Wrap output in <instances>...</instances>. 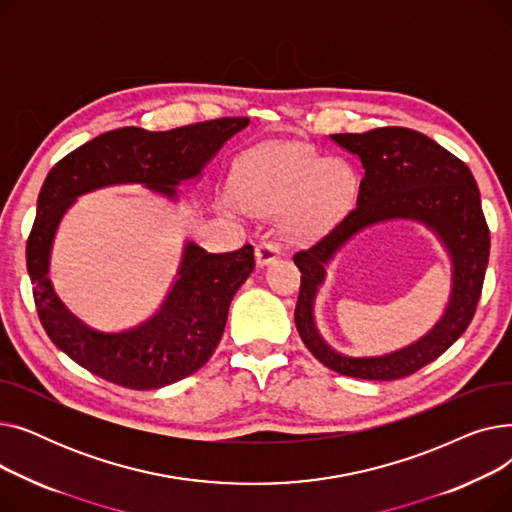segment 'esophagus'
I'll return each instance as SVG.
<instances>
[{
    "label": "esophagus",
    "mask_w": 512,
    "mask_h": 512,
    "mask_svg": "<svg viewBox=\"0 0 512 512\" xmlns=\"http://www.w3.org/2000/svg\"><path fill=\"white\" fill-rule=\"evenodd\" d=\"M280 253H282V247H280V242L278 240H274V238H270V236H265L259 245H257V263L263 267V265H270V263H274L278 257H280Z\"/></svg>",
    "instance_id": "1"
}]
</instances>
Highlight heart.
<instances>
[{
  "mask_svg": "<svg viewBox=\"0 0 512 512\" xmlns=\"http://www.w3.org/2000/svg\"><path fill=\"white\" fill-rule=\"evenodd\" d=\"M351 191V172L301 145H284L267 153L247 182L249 203L263 213H284L297 205L294 224L301 230L334 220Z\"/></svg>",
  "mask_w": 512,
  "mask_h": 512,
  "instance_id": "obj_1",
  "label": "heart"
}]
</instances>
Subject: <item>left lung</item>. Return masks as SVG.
Here are the masks:
<instances>
[{
	"instance_id": "1",
	"label": "left lung",
	"mask_w": 512,
	"mask_h": 512,
	"mask_svg": "<svg viewBox=\"0 0 512 512\" xmlns=\"http://www.w3.org/2000/svg\"><path fill=\"white\" fill-rule=\"evenodd\" d=\"M357 155L365 176L357 207L309 249L294 253L301 290L294 324L311 355L328 369L359 380H398L438 359L471 324L490 259V228L481 211L477 182L461 161L425 134L384 126L357 134H332ZM386 219H417L434 229L453 259V292L439 324L417 343L384 358H346L316 334L312 301L325 265L363 227Z\"/></svg>"
}]
</instances>
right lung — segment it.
<instances>
[{
	"instance_id": "1",
	"label": "right lung",
	"mask_w": 512,
	"mask_h": 512,
	"mask_svg": "<svg viewBox=\"0 0 512 512\" xmlns=\"http://www.w3.org/2000/svg\"><path fill=\"white\" fill-rule=\"evenodd\" d=\"M249 118H218L164 132L126 126L99 134L53 166L37 199L26 240V270L43 330L74 363L130 390H155L193 375L220 344L236 290L255 270V251L207 253L188 242L178 280L159 311L126 332H97L76 319L47 278L51 242L76 197L112 184H145L176 199L182 180L197 178Z\"/></svg>"
}]
</instances>
